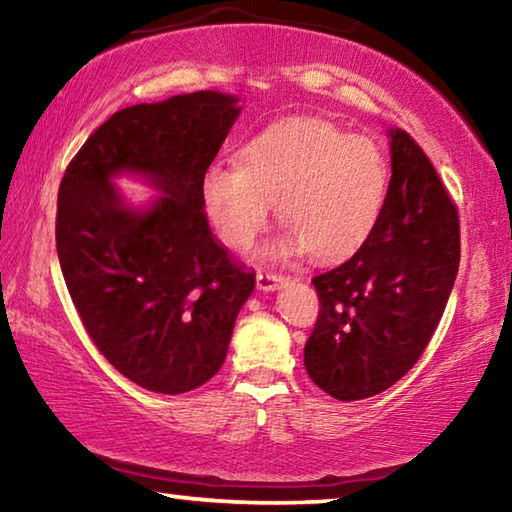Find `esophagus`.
I'll use <instances>...</instances> for the list:
<instances>
[{
    "mask_svg": "<svg viewBox=\"0 0 512 512\" xmlns=\"http://www.w3.org/2000/svg\"><path fill=\"white\" fill-rule=\"evenodd\" d=\"M289 277L280 273H257V289L262 291H275L282 284H287Z\"/></svg>",
    "mask_w": 512,
    "mask_h": 512,
    "instance_id": "34e87169",
    "label": "esophagus"
}]
</instances>
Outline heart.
I'll return each mask as SVG.
<instances>
[{
    "instance_id": "obj_1",
    "label": "heart",
    "mask_w": 512,
    "mask_h": 512,
    "mask_svg": "<svg viewBox=\"0 0 512 512\" xmlns=\"http://www.w3.org/2000/svg\"><path fill=\"white\" fill-rule=\"evenodd\" d=\"M388 183L384 149L370 135L293 117L250 137L239 164H212L201 196L214 230L232 250L255 246L275 203L289 230L271 253L307 250L320 262H334L357 253L375 232Z\"/></svg>"
}]
</instances>
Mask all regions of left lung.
I'll list each match as a JSON object with an SVG mask.
<instances>
[{
	"mask_svg": "<svg viewBox=\"0 0 512 512\" xmlns=\"http://www.w3.org/2000/svg\"><path fill=\"white\" fill-rule=\"evenodd\" d=\"M391 183L375 232L348 262L316 275V327L305 345L314 384L363 400L409 372L443 318L461 262L458 210L427 155L391 131Z\"/></svg>",
	"mask_w": 512,
	"mask_h": 512,
	"instance_id": "obj_1",
	"label": "left lung"
}]
</instances>
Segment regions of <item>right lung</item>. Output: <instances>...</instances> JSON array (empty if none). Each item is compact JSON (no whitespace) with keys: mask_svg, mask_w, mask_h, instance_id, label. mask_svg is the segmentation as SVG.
<instances>
[{"mask_svg":"<svg viewBox=\"0 0 512 512\" xmlns=\"http://www.w3.org/2000/svg\"><path fill=\"white\" fill-rule=\"evenodd\" d=\"M237 97L192 92L124 108L74 155L58 189L56 250L85 332L121 375L178 395L225 361L255 273L212 237L201 183L239 117ZM140 170L165 196L146 213L109 178Z\"/></svg>","mask_w":512,"mask_h":512,"instance_id":"right-lung-1","label":"right lung"}]
</instances>
